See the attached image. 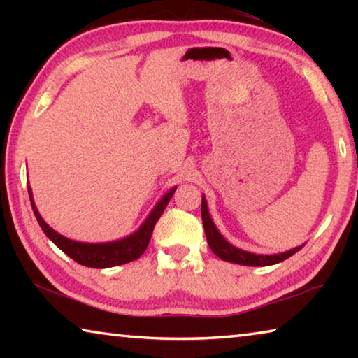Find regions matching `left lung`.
I'll return each instance as SVG.
<instances>
[{
  "mask_svg": "<svg viewBox=\"0 0 358 358\" xmlns=\"http://www.w3.org/2000/svg\"><path fill=\"white\" fill-rule=\"evenodd\" d=\"M202 222L205 229V235H207V241L217 257L226 260V262L238 264V265H246V266H266V265H275L280 264L282 260L292 256L296 251H300L303 246L292 248V250L284 251L280 254H254L250 251H243L240 248L230 245L229 241L222 237L220 230L215 226L213 220L208 213V205L207 199L202 196Z\"/></svg>",
  "mask_w": 358,
  "mask_h": 358,
  "instance_id": "left-lung-1",
  "label": "left lung"
}]
</instances>
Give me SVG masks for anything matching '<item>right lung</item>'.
I'll return each mask as SVG.
<instances>
[{"label": "right lung", "mask_w": 358, "mask_h": 358, "mask_svg": "<svg viewBox=\"0 0 358 358\" xmlns=\"http://www.w3.org/2000/svg\"><path fill=\"white\" fill-rule=\"evenodd\" d=\"M175 189H177V186L172 187L171 191H167V194H164V196L159 199V202L155 205V208L150 211L147 220L142 222V226L138 227L136 232H132L124 238H120L115 241H106V243H83V241L71 240L68 237H64V235L58 234L57 230H53L44 220H42V216L39 215V211L34 205L33 192L29 186H28V194H29V201H31L34 216L36 220H38L41 229L44 230V234L59 248V250H62L64 254H68L71 259H74L77 264L90 266V268H110V266L132 262V260H136L142 256L143 251L147 250V246L150 243L155 224L161 217L162 211L166 210Z\"/></svg>", "instance_id": "add662e5"}]
</instances>
